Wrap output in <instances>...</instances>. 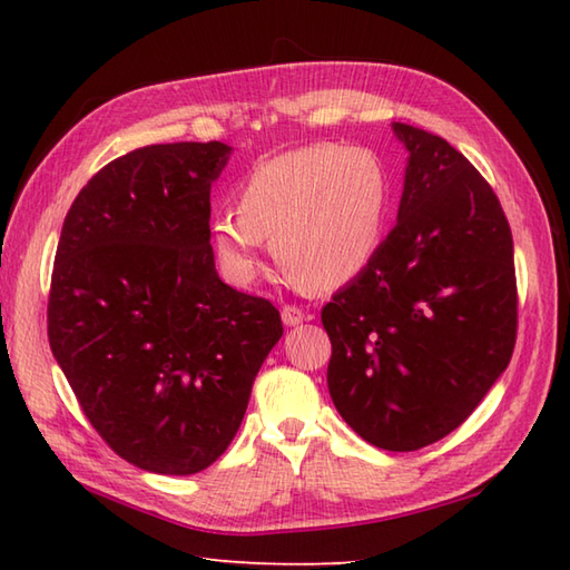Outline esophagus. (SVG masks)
<instances>
[{
    "instance_id": "esophagus-1",
    "label": "esophagus",
    "mask_w": 570,
    "mask_h": 570,
    "mask_svg": "<svg viewBox=\"0 0 570 570\" xmlns=\"http://www.w3.org/2000/svg\"><path fill=\"white\" fill-rule=\"evenodd\" d=\"M282 321H284V325H298V323L306 321V313L301 311L298 306H284L282 308Z\"/></svg>"
}]
</instances>
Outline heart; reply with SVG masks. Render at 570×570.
<instances>
[{"instance_id":"heart-1","label":"heart","mask_w":570,"mask_h":570,"mask_svg":"<svg viewBox=\"0 0 570 570\" xmlns=\"http://www.w3.org/2000/svg\"><path fill=\"white\" fill-rule=\"evenodd\" d=\"M237 210H215L213 245L227 272L249 278L264 237L286 274L331 292L372 262L384 233L390 184L367 149L311 144L262 161L235 188Z\"/></svg>"}]
</instances>
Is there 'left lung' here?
<instances>
[{"instance_id": "1", "label": "left lung", "mask_w": 570, "mask_h": 570, "mask_svg": "<svg viewBox=\"0 0 570 570\" xmlns=\"http://www.w3.org/2000/svg\"><path fill=\"white\" fill-rule=\"evenodd\" d=\"M394 131L409 151L399 220L321 321L335 409L367 443L406 453L455 431L510 365L517 276L478 168L426 129Z\"/></svg>"}]
</instances>
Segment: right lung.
Segmentation results:
<instances>
[{
  "instance_id": "add662e5",
  "label": "right lung",
  "mask_w": 570,
  "mask_h": 570,
  "mask_svg": "<svg viewBox=\"0 0 570 570\" xmlns=\"http://www.w3.org/2000/svg\"><path fill=\"white\" fill-rule=\"evenodd\" d=\"M227 159L220 141L119 156L72 200L56 249L53 357L102 441L159 475L227 451L284 335L272 301L215 272L210 186Z\"/></svg>"
}]
</instances>
